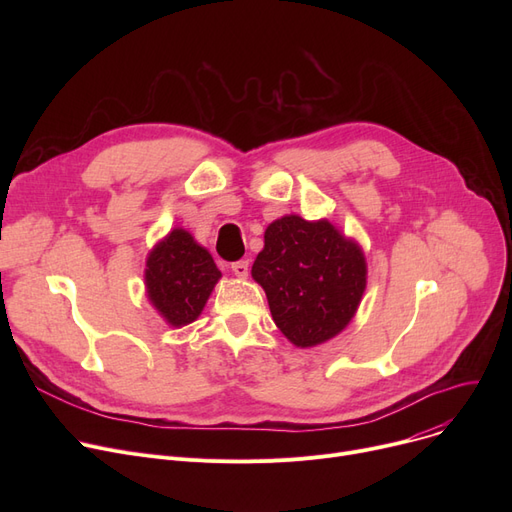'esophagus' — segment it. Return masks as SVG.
<instances>
[{"label": "esophagus", "mask_w": 512, "mask_h": 512, "mask_svg": "<svg viewBox=\"0 0 512 512\" xmlns=\"http://www.w3.org/2000/svg\"><path fill=\"white\" fill-rule=\"evenodd\" d=\"M232 272H234L238 278H247V276H249V261H247V259L234 261V263H232Z\"/></svg>", "instance_id": "1"}]
</instances>
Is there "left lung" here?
<instances>
[{"label": "left lung", "mask_w": 512, "mask_h": 512, "mask_svg": "<svg viewBox=\"0 0 512 512\" xmlns=\"http://www.w3.org/2000/svg\"><path fill=\"white\" fill-rule=\"evenodd\" d=\"M280 332L301 348L334 338L353 319L367 282L361 249L330 222L286 215L267 226L253 270Z\"/></svg>", "instance_id": "obj_1"}]
</instances>
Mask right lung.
I'll use <instances>...</instances> for the list:
<instances>
[{"instance_id": "add662e5", "label": "right lung", "mask_w": 512, "mask_h": 512, "mask_svg": "<svg viewBox=\"0 0 512 512\" xmlns=\"http://www.w3.org/2000/svg\"><path fill=\"white\" fill-rule=\"evenodd\" d=\"M220 276L211 255L180 228L151 251L145 270L149 299L172 326L199 317Z\"/></svg>"}]
</instances>
